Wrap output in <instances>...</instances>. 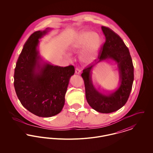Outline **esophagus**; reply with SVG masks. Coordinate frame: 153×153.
Returning <instances> with one entry per match:
<instances>
[{"mask_svg": "<svg viewBox=\"0 0 153 153\" xmlns=\"http://www.w3.org/2000/svg\"><path fill=\"white\" fill-rule=\"evenodd\" d=\"M75 73H76V74H80V73H81V71H80L79 68H76Z\"/></svg>", "mask_w": 153, "mask_h": 153, "instance_id": "34e87169", "label": "esophagus"}]
</instances>
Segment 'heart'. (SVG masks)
<instances>
[{
  "label": "heart",
  "mask_w": 153,
  "mask_h": 153,
  "mask_svg": "<svg viewBox=\"0 0 153 153\" xmlns=\"http://www.w3.org/2000/svg\"><path fill=\"white\" fill-rule=\"evenodd\" d=\"M101 36L95 32L82 31L75 37L71 44L74 51L84 49L80 53V59L83 62L90 63L98 56L102 48Z\"/></svg>",
  "instance_id": "heart-1"
}]
</instances>
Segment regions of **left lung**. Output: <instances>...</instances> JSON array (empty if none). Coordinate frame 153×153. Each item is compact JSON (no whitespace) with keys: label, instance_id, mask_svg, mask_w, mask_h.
<instances>
[{"label":"left lung","instance_id":"1","mask_svg":"<svg viewBox=\"0 0 153 153\" xmlns=\"http://www.w3.org/2000/svg\"><path fill=\"white\" fill-rule=\"evenodd\" d=\"M105 42L102 48L98 61L88 66L81 74L85 89V96L89 105L95 111L108 114L123 107L131 92L134 81V66L130 51L122 39L108 27L102 26ZM112 60L117 64L119 73V87L109 91H99L92 81V71L98 63Z\"/></svg>","mask_w":153,"mask_h":153}]
</instances>
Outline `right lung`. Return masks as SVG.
<instances>
[{"instance_id":"right-lung-1","label":"right lung","mask_w":153,"mask_h":153,"mask_svg":"<svg viewBox=\"0 0 153 153\" xmlns=\"http://www.w3.org/2000/svg\"><path fill=\"white\" fill-rule=\"evenodd\" d=\"M51 28L37 31L24 45L14 72L15 90L22 105L32 114L43 117L57 115L63 108L72 65H53L39 55V39Z\"/></svg>"}]
</instances>
